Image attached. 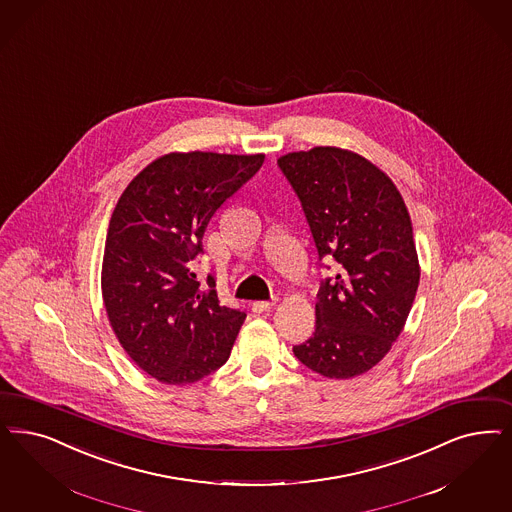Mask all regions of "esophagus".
<instances>
[{
    "label": "esophagus",
    "instance_id": "obj_1",
    "mask_svg": "<svg viewBox=\"0 0 512 512\" xmlns=\"http://www.w3.org/2000/svg\"><path fill=\"white\" fill-rule=\"evenodd\" d=\"M274 306V302H270V300H255L253 304H251V310L255 312V314H263L266 310H270Z\"/></svg>",
    "mask_w": 512,
    "mask_h": 512
}]
</instances>
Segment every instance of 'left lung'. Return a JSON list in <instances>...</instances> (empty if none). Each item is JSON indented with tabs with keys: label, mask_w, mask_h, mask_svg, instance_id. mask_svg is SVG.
I'll list each match as a JSON object with an SVG mask.
<instances>
[{
	"label": "left lung",
	"mask_w": 512,
	"mask_h": 512,
	"mask_svg": "<svg viewBox=\"0 0 512 512\" xmlns=\"http://www.w3.org/2000/svg\"><path fill=\"white\" fill-rule=\"evenodd\" d=\"M299 194L319 259L338 274L319 285L316 331L293 352L325 378L371 371L405 329L420 263L405 200L371 160L342 147H314L278 159Z\"/></svg>",
	"instance_id": "1"
}]
</instances>
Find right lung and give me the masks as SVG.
<instances>
[{
	"instance_id": "right-lung-1",
	"label": "right lung",
	"mask_w": 512,
	"mask_h": 512,
	"mask_svg": "<svg viewBox=\"0 0 512 512\" xmlns=\"http://www.w3.org/2000/svg\"><path fill=\"white\" fill-rule=\"evenodd\" d=\"M265 155L208 151L153 160L121 194L107 229L102 297L124 352L168 386L223 367L246 319L221 306L193 272L215 212L263 166Z\"/></svg>"
}]
</instances>
